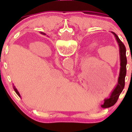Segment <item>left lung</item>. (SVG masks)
I'll return each mask as SVG.
<instances>
[{"label": "left lung", "instance_id": "left-lung-1", "mask_svg": "<svg viewBox=\"0 0 132 132\" xmlns=\"http://www.w3.org/2000/svg\"><path fill=\"white\" fill-rule=\"evenodd\" d=\"M114 34V37L116 38L118 44L119 46V53H120V73H119L118 83L116 87L114 88L110 96L108 98L104 100V103L101 106L102 108H109L112 106L117 102L119 96L123 90L125 85V77L126 75V65H127V58H126V50L124 44L122 42V41L119 39L118 36L116 34L111 31Z\"/></svg>", "mask_w": 132, "mask_h": 132}]
</instances>
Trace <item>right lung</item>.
<instances>
[{"mask_svg":"<svg viewBox=\"0 0 132 132\" xmlns=\"http://www.w3.org/2000/svg\"><path fill=\"white\" fill-rule=\"evenodd\" d=\"M42 34H44V35H45V33H42ZM13 88H14V91H15V92H16V94H18V96H20V94L19 92H18V90L16 89V87H14H14H13Z\"/></svg>","mask_w":132,"mask_h":132,"instance_id":"1","label":"right lung"}]
</instances>
